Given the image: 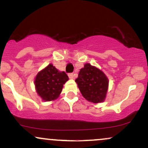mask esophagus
<instances>
[{"label": "esophagus", "mask_w": 148, "mask_h": 148, "mask_svg": "<svg viewBox=\"0 0 148 148\" xmlns=\"http://www.w3.org/2000/svg\"><path fill=\"white\" fill-rule=\"evenodd\" d=\"M68 76H69V78L70 79H74V74H73L72 73H69V74H68Z\"/></svg>", "instance_id": "obj_1"}]
</instances>
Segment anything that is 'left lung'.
Wrapping results in <instances>:
<instances>
[{
	"mask_svg": "<svg viewBox=\"0 0 148 148\" xmlns=\"http://www.w3.org/2000/svg\"><path fill=\"white\" fill-rule=\"evenodd\" d=\"M75 81L83 97L88 101L96 103L104 101L108 80L100 69L86 63L81 69Z\"/></svg>",
	"mask_w": 148,
	"mask_h": 148,
	"instance_id": "obj_1",
	"label": "left lung"
}]
</instances>
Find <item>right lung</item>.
Listing matches in <instances>:
<instances>
[{
  "label": "right lung",
  "instance_id": "right-lung-1",
  "mask_svg": "<svg viewBox=\"0 0 148 148\" xmlns=\"http://www.w3.org/2000/svg\"><path fill=\"white\" fill-rule=\"evenodd\" d=\"M69 80L64 72H60L52 64H49L37 74L35 89L44 101L56 99L62 92L63 84Z\"/></svg>",
  "mask_w": 148,
  "mask_h": 148
}]
</instances>
